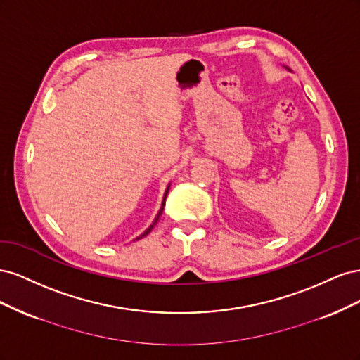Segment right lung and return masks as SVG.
Wrapping results in <instances>:
<instances>
[{
  "label": "right lung",
  "mask_w": 360,
  "mask_h": 360,
  "mask_svg": "<svg viewBox=\"0 0 360 360\" xmlns=\"http://www.w3.org/2000/svg\"><path fill=\"white\" fill-rule=\"evenodd\" d=\"M168 191H169V186L167 188V191H165V195H163V200H162V207H160V210H159V213H158V216L155 217V221H153V224H151L148 228H147V230L143 233V234H141L139 237H136V240H139V238H143V237H146L151 230H153V228H155V225L158 224V221H159V217H160V214H162V212H163V205H165V200H167V195H168Z\"/></svg>",
  "instance_id": "1"
}]
</instances>
